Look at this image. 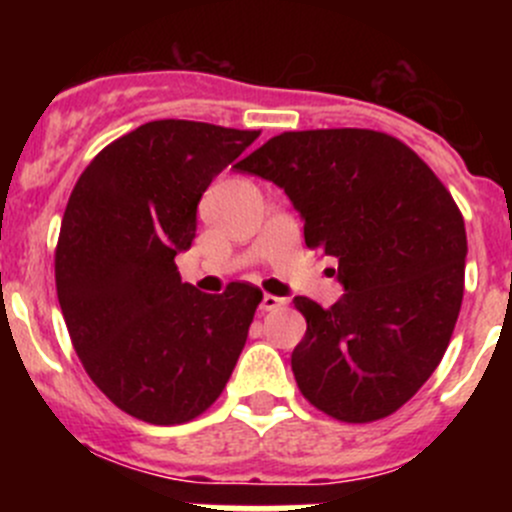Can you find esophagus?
<instances>
[{
    "mask_svg": "<svg viewBox=\"0 0 512 512\" xmlns=\"http://www.w3.org/2000/svg\"><path fill=\"white\" fill-rule=\"evenodd\" d=\"M285 304H287V299L275 297V294H265V297H262V302H260V309H262V312H275V309L285 307Z\"/></svg>",
    "mask_w": 512,
    "mask_h": 512,
    "instance_id": "esophagus-1",
    "label": "esophagus"
}]
</instances>
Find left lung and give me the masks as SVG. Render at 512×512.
<instances>
[{
  "label": "left lung",
  "instance_id": "left-lung-1",
  "mask_svg": "<svg viewBox=\"0 0 512 512\" xmlns=\"http://www.w3.org/2000/svg\"><path fill=\"white\" fill-rule=\"evenodd\" d=\"M280 185L304 242L339 262V302L294 297L304 399L327 416H391L426 384L463 302L466 225L456 200L399 138L369 128L287 131L235 165Z\"/></svg>",
  "mask_w": 512,
  "mask_h": 512
}]
</instances>
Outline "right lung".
I'll return each instance as SVG.
<instances>
[{
  "label": "right lung",
  "mask_w": 512,
  "mask_h": 512,
  "mask_svg": "<svg viewBox=\"0 0 512 512\" xmlns=\"http://www.w3.org/2000/svg\"><path fill=\"white\" fill-rule=\"evenodd\" d=\"M257 131L151 121L103 148L71 190L54 272L71 344L91 381L128 416L193 421L223 394L262 292L232 282L203 294L175 255L198 203Z\"/></svg>",
  "instance_id": "1"
}]
</instances>
